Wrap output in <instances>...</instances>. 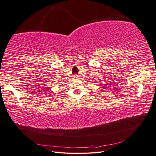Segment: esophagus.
I'll list each match as a JSON object with an SVG mask.
<instances>
[{"mask_svg":"<svg viewBox=\"0 0 156 156\" xmlns=\"http://www.w3.org/2000/svg\"><path fill=\"white\" fill-rule=\"evenodd\" d=\"M74 78H78V77H77V75H74Z\"/></svg>","mask_w":156,"mask_h":156,"instance_id":"1","label":"esophagus"}]
</instances>
